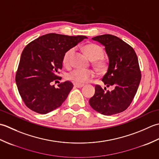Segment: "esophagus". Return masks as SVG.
Wrapping results in <instances>:
<instances>
[{
  "instance_id": "1",
  "label": "esophagus",
  "mask_w": 159,
  "mask_h": 159,
  "mask_svg": "<svg viewBox=\"0 0 159 159\" xmlns=\"http://www.w3.org/2000/svg\"><path fill=\"white\" fill-rule=\"evenodd\" d=\"M74 86L77 87V88H81L82 87L84 86L83 84H79V83H74Z\"/></svg>"
}]
</instances>
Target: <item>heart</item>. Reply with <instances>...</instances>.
Here are the masks:
<instances>
[{
    "instance_id": "1",
    "label": "heart",
    "mask_w": 159,
    "mask_h": 159,
    "mask_svg": "<svg viewBox=\"0 0 159 159\" xmlns=\"http://www.w3.org/2000/svg\"><path fill=\"white\" fill-rule=\"evenodd\" d=\"M83 48L89 58L93 61V65L95 67V68L100 73L106 72L109 68V62L107 58L102 57L104 51L102 47L96 43H90L86 44ZM74 52H75V48L72 47L64 53L63 57V63L66 66L68 67L70 66L71 60H72V57ZM94 76H95V72L92 70L80 68L74 69L66 74V78L67 79L79 84L87 83Z\"/></svg>"
}]
</instances>
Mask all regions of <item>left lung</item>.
Segmentation results:
<instances>
[{
	"instance_id": "1",
	"label": "left lung",
	"mask_w": 159,
	"mask_h": 159,
	"mask_svg": "<svg viewBox=\"0 0 159 159\" xmlns=\"http://www.w3.org/2000/svg\"><path fill=\"white\" fill-rule=\"evenodd\" d=\"M93 40L102 43L109 59L107 72L102 80L112 91L95 86V94L89 102L90 106L104 116L123 112L130 106L139 87L141 74L137 56L134 49L117 37L104 34Z\"/></svg>"
}]
</instances>
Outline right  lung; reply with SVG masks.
Returning <instances> with one entry per match:
<instances>
[{
  "instance_id": "add662e5",
  "label": "right lung",
  "mask_w": 159,
  "mask_h": 159,
  "mask_svg": "<svg viewBox=\"0 0 159 159\" xmlns=\"http://www.w3.org/2000/svg\"><path fill=\"white\" fill-rule=\"evenodd\" d=\"M86 36H69L48 33L39 37L25 46L16 74L20 96L29 109L46 114L59 107L67 98L73 84L61 79L58 74L63 67V57Z\"/></svg>"
}]
</instances>
